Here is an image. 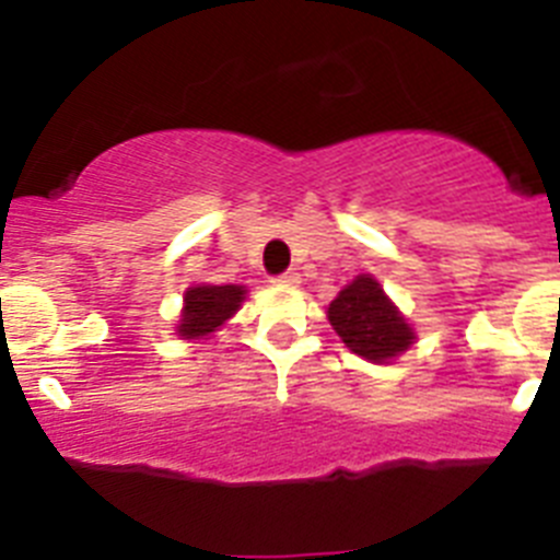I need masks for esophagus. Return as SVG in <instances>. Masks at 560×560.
Listing matches in <instances>:
<instances>
[{
    "instance_id": "34e87169",
    "label": "esophagus",
    "mask_w": 560,
    "mask_h": 560,
    "mask_svg": "<svg viewBox=\"0 0 560 560\" xmlns=\"http://www.w3.org/2000/svg\"><path fill=\"white\" fill-rule=\"evenodd\" d=\"M275 283L296 285V283H300V275H296V271H283V275H277V277H275Z\"/></svg>"
}]
</instances>
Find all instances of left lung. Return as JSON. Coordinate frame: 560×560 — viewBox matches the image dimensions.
<instances>
[{
	"label": "left lung",
	"instance_id": "1",
	"mask_svg": "<svg viewBox=\"0 0 560 560\" xmlns=\"http://www.w3.org/2000/svg\"><path fill=\"white\" fill-rule=\"evenodd\" d=\"M327 319L350 352L372 363L402 355L417 338L372 275H358L350 285H343L327 307Z\"/></svg>",
	"mask_w": 560,
	"mask_h": 560
}]
</instances>
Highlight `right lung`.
<instances>
[{"instance_id": "right-lung-1", "label": "right lung", "mask_w": 560, "mask_h": 560, "mask_svg": "<svg viewBox=\"0 0 560 560\" xmlns=\"http://www.w3.org/2000/svg\"><path fill=\"white\" fill-rule=\"evenodd\" d=\"M244 285H191L183 296L179 338H205L222 327L244 302Z\"/></svg>"}]
</instances>
